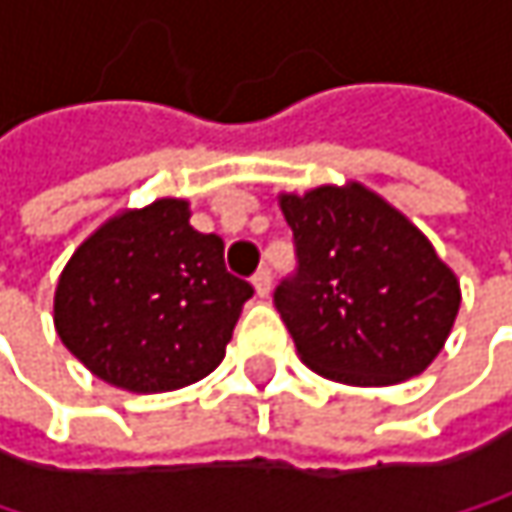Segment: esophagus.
<instances>
[{"label": "esophagus", "instance_id": "1", "mask_svg": "<svg viewBox=\"0 0 512 512\" xmlns=\"http://www.w3.org/2000/svg\"><path fill=\"white\" fill-rule=\"evenodd\" d=\"M252 284H255L257 296H266L269 293V287H272V272L266 269V266H260L255 272V278H252Z\"/></svg>", "mask_w": 512, "mask_h": 512}]
</instances>
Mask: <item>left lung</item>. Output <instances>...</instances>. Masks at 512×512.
I'll return each instance as SVG.
<instances>
[{"label":"left lung","mask_w":512,"mask_h":512,"mask_svg":"<svg viewBox=\"0 0 512 512\" xmlns=\"http://www.w3.org/2000/svg\"><path fill=\"white\" fill-rule=\"evenodd\" d=\"M296 272L272 302L302 361L344 385L427 370L460 311V281L430 240L361 183L281 195Z\"/></svg>","instance_id":"1"}]
</instances>
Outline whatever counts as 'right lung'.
Wrapping results in <instances>:
<instances>
[{"label": "right lung", "mask_w": 512, "mask_h": 512, "mask_svg": "<svg viewBox=\"0 0 512 512\" xmlns=\"http://www.w3.org/2000/svg\"><path fill=\"white\" fill-rule=\"evenodd\" d=\"M255 287L225 269V243L159 198L100 225L55 287V332L97 379L136 394L192 385L219 367Z\"/></svg>", "instance_id": "1"}]
</instances>
